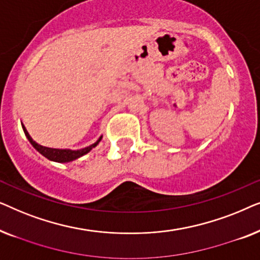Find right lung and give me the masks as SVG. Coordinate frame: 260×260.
<instances>
[{
  "instance_id": "1",
  "label": "right lung",
  "mask_w": 260,
  "mask_h": 260,
  "mask_svg": "<svg viewBox=\"0 0 260 260\" xmlns=\"http://www.w3.org/2000/svg\"><path fill=\"white\" fill-rule=\"evenodd\" d=\"M22 127H23L24 135H26L28 140H29L31 145H33V147L37 149V150L40 152L41 155H44L45 157H47L48 159H51V161L60 162V163L71 162V161H73V159L80 157V156L87 154V152L90 151L92 148H94L95 145H97L99 142H101V140H102V137H101L97 142H95L94 144H92V145H90V147H87V148L80 149V150H69V149H53V148L42 147V145L38 144L37 142L33 141V138L29 136V134H28V131L26 130V127H24L23 124H22Z\"/></svg>"
}]
</instances>
